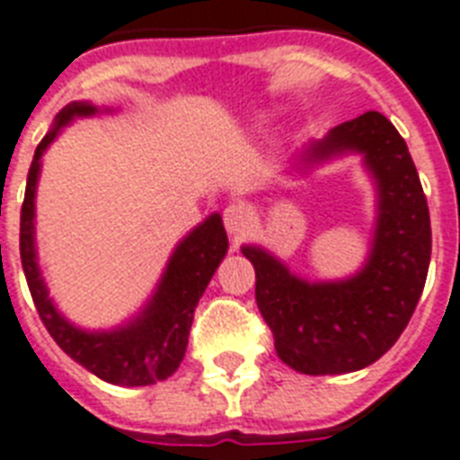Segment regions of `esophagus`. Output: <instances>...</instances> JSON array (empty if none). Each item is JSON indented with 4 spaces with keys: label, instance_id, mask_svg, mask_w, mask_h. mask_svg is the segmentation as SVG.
I'll use <instances>...</instances> for the list:
<instances>
[{
    "label": "esophagus",
    "instance_id": "1",
    "mask_svg": "<svg viewBox=\"0 0 460 460\" xmlns=\"http://www.w3.org/2000/svg\"><path fill=\"white\" fill-rule=\"evenodd\" d=\"M223 223H226L227 233L237 240V237H244L249 233V227L253 223V213L244 204H230L223 211Z\"/></svg>",
    "mask_w": 460,
    "mask_h": 460
}]
</instances>
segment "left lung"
<instances>
[{
  "label": "left lung",
  "mask_w": 460,
  "mask_h": 460,
  "mask_svg": "<svg viewBox=\"0 0 460 460\" xmlns=\"http://www.w3.org/2000/svg\"><path fill=\"white\" fill-rule=\"evenodd\" d=\"M361 154L376 180L377 220L366 266L347 280L306 282L261 247H242L256 270V304L275 351L304 376H340L376 363L409 325L428 278L432 230L409 146L382 113L332 128L301 154L315 166Z\"/></svg>",
  "instance_id": "8db88e82"
}]
</instances>
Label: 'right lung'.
Segmentation results:
<instances>
[{
	"instance_id": "obj_1",
	"label": "right lung",
	"mask_w": 460,
	"mask_h": 460,
	"mask_svg": "<svg viewBox=\"0 0 460 460\" xmlns=\"http://www.w3.org/2000/svg\"><path fill=\"white\" fill-rule=\"evenodd\" d=\"M97 106L87 102H73L58 113L44 139L35 149L25 199L21 208V263L25 280L31 288L32 301L38 308L47 332L58 347L78 361L83 368L94 373L102 380L120 387H145L154 382L166 380L178 370L187 349V337L194 321V308L201 294L211 282L216 268L227 252V234L218 213H211L204 223L194 227L185 240L180 242L161 282L137 318L113 330L87 332L75 328L58 314L49 299L44 278L38 266L35 252V192H38L42 154L57 139L61 128L68 126L75 116H92Z\"/></svg>"
}]
</instances>
